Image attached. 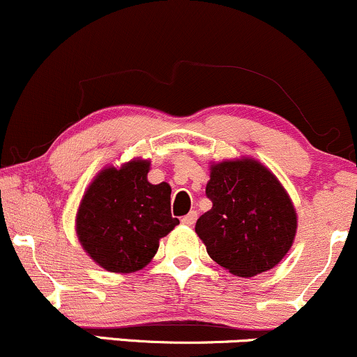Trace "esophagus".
<instances>
[{
    "label": "esophagus",
    "mask_w": 357,
    "mask_h": 357,
    "mask_svg": "<svg viewBox=\"0 0 357 357\" xmlns=\"http://www.w3.org/2000/svg\"><path fill=\"white\" fill-rule=\"evenodd\" d=\"M195 220H197V212L192 211L190 213H187V215L183 217L182 224H185V225H194Z\"/></svg>",
    "instance_id": "34e87169"
}]
</instances>
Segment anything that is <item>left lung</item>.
<instances>
[{"label":"left lung","instance_id":"8db88e82","mask_svg":"<svg viewBox=\"0 0 357 357\" xmlns=\"http://www.w3.org/2000/svg\"><path fill=\"white\" fill-rule=\"evenodd\" d=\"M205 194L212 208L197 220L195 232L219 266L252 278L282 261L294 241L297 215L266 167L250 158L215 163Z\"/></svg>","mask_w":357,"mask_h":357}]
</instances>
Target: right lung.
<instances>
[{
  "instance_id": "obj_1",
  "label": "right lung",
  "mask_w": 357,
  "mask_h": 357,
  "mask_svg": "<svg viewBox=\"0 0 357 357\" xmlns=\"http://www.w3.org/2000/svg\"><path fill=\"white\" fill-rule=\"evenodd\" d=\"M149 169L146 160L105 169L83 195L77 234L103 269L140 271L157 254L158 241L178 224L170 212V185H152L146 180Z\"/></svg>"
}]
</instances>
